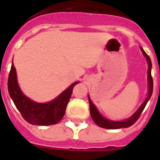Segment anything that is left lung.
Listing matches in <instances>:
<instances>
[{
    "label": "left lung",
    "instance_id": "obj_1",
    "mask_svg": "<svg viewBox=\"0 0 160 160\" xmlns=\"http://www.w3.org/2000/svg\"><path fill=\"white\" fill-rule=\"evenodd\" d=\"M143 55L145 56L148 62V95H147L146 99L144 100V101L142 103V105L139 106V108L137 109L136 111L134 112V114H132L131 116L128 118V119H124V120H121V121H114V120H110L103 116L102 114H100V111L98 110L93 102L90 100V96L88 95L89 98V102H90V111L91 118L94 120L95 124H97L98 126L101 127V128H105V129H120V128H128V127L131 126L132 124H134L135 122L137 121V119H139L140 114L144 110V107L147 105V103L149 100L150 97H151L152 93H153V79L151 76V69H152V63L150 58L149 57V55L145 53V51L143 50L142 47H140Z\"/></svg>",
    "mask_w": 160,
    "mask_h": 160
}]
</instances>
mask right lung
<instances>
[{
    "mask_svg": "<svg viewBox=\"0 0 160 160\" xmlns=\"http://www.w3.org/2000/svg\"><path fill=\"white\" fill-rule=\"evenodd\" d=\"M78 83L80 82L73 83L50 102H36L26 96L21 91L18 85L16 68L12 62L7 84L9 95L26 121L34 125H51L61 120L72 94L73 88Z\"/></svg>",
    "mask_w": 160,
    "mask_h": 160,
    "instance_id": "right-lung-1",
    "label": "right lung"
}]
</instances>
